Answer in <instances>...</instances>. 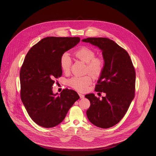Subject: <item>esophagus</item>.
Instances as JSON below:
<instances>
[{"instance_id":"1","label":"esophagus","mask_w":156,"mask_h":156,"mask_svg":"<svg viewBox=\"0 0 156 156\" xmlns=\"http://www.w3.org/2000/svg\"><path fill=\"white\" fill-rule=\"evenodd\" d=\"M78 94H79V95L80 96V98H84V95H83V94H81L80 92H79Z\"/></svg>"}]
</instances>
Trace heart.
<instances>
[{
  "label": "heart",
  "mask_w": 156,
  "mask_h": 156,
  "mask_svg": "<svg viewBox=\"0 0 156 156\" xmlns=\"http://www.w3.org/2000/svg\"><path fill=\"white\" fill-rule=\"evenodd\" d=\"M73 55L77 59L87 63V71L93 77H98L102 73L105 62L103 59L95 57V51L87 46H83L74 51ZM71 59L65 53L60 58V66L63 72L67 73L70 69ZM92 82V76L87 74L83 76H74L68 80L69 85L79 91H85Z\"/></svg>",
  "instance_id": "1"
}]
</instances>
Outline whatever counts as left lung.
Listing matches in <instances>:
<instances>
[{
  "mask_svg": "<svg viewBox=\"0 0 156 156\" xmlns=\"http://www.w3.org/2000/svg\"><path fill=\"white\" fill-rule=\"evenodd\" d=\"M82 41L99 47L105 61L95 90L106 95L100 100L94 94L86 95L90 103L87 115L95 126L110 128L124 116L134 97L135 69L127 51L111 40L88 38Z\"/></svg>",
  "mask_w": 156,
  "mask_h": 156,
  "instance_id": "left-lung-1",
  "label": "left lung"
}]
</instances>
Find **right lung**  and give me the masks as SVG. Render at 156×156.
<instances>
[{
	"instance_id": "right-lung-1",
	"label": "right lung",
	"mask_w": 156,
	"mask_h": 156,
	"mask_svg": "<svg viewBox=\"0 0 156 156\" xmlns=\"http://www.w3.org/2000/svg\"><path fill=\"white\" fill-rule=\"evenodd\" d=\"M79 37H48L32 47L20 69V97L31 119L38 125L51 128L65 118L79 99L74 90L63 89L54 94L52 86L62 76L60 58L80 41Z\"/></svg>"
}]
</instances>
